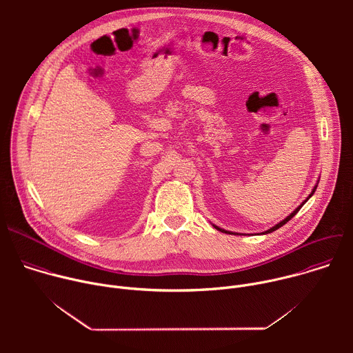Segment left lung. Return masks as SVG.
Listing matches in <instances>:
<instances>
[{"instance_id": "8db88e82", "label": "left lung", "mask_w": 353, "mask_h": 353, "mask_svg": "<svg viewBox=\"0 0 353 353\" xmlns=\"http://www.w3.org/2000/svg\"><path fill=\"white\" fill-rule=\"evenodd\" d=\"M317 185H319V180H317V183H316V185H314V187H313V190H312V192H310V194H309V196H307V198H306V199H305V201H303V203H301V204H300V205H299V207H297V208H296V210H294V211H293V212H292V214H290V215H289V216H286V218H285V219H283V221H281V222H279V223H276V225H275V226H272V228H270V229H268V230H265V232H263V233H261V234H268V233H272V232H274V230H276V229H279V228H281V226H283V225H285V223H286V222H289V221H290V219H292V218H293V216H294V215H296V214H297V212H299V211H300V208H301V207H303V205H305V204H306V203H307V201H309V198H310V196H312V195H313V194H314V191H316V188H317ZM212 226H214V228H215V229H216V230H219V232H223V233H228V234H240V233H233V232H229V230H225V229H222V228H219V226H216V225H212Z\"/></svg>"}]
</instances>
